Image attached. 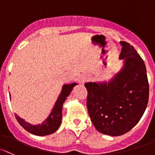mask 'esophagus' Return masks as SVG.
I'll use <instances>...</instances> for the list:
<instances>
[{"mask_svg": "<svg viewBox=\"0 0 155 155\" xmlns=\"http://www.w3.org/2000/svg\"><path fill=\"white\" fill-rule=\"evenodd\" d=\"M89 79H90V77H89L87 74H83L80 76V77H79V82L80 83V84H84L86 82L89 81Z\"/></svg>", "mask_w": 155, "mask_h": 155, "instance_id": "obj_1", "label": "esophagus"}]
</instances>
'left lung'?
<instances>
[{
  "label": "left lung",
  "instance_id": "left-lung-1",
  "mask_svg": "<svg viewBox=\"0 0 155 155\" xmlns=\"http://www.w3.org/2000/svg\"><path fill=\"white\" fill-rule=\"evenodd\" d=\"M124 66L108 82L85 83L87 107L99 132L120 136L140 121L149 102L146 65L133 46L120 41Z\"/></svg>",
  "mask_w": 155,
  "mask_h": 155
}]
</instances>
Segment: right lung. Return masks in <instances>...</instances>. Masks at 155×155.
I'll use <instances>...</instances> for the list:
<instances>
[{
  "instance_id": "1",
  "label": "right lung",
  "mask_w": 155,
  "mask_h": 155,
  "mask_svg": "<svg viewBox=\"0 0 155 155\" xmlns=\"http://www.w3.org/2000/svg\"><path fill=\"white\" fill-rule=\"evenodd\" d=\"M76 83H72L70 84H64L61 90V94L55 103L53 110L50 113V116L48 117L45 122L41 125H32L30 123H26L24 120L20 118L15 114V118L18 123L26 131L32 134L38 135V136H45V135L51 134L58 130L61 125V118H62V106L63 103L66 100L67 97L69 96L72 91L73 87L76 85Z\"/></svg>"
}]
</instances>
